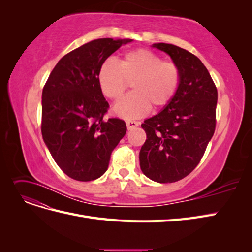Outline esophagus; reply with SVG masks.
Returning a JSON list of instances; mask_svg holds the SVG:
<instances>
[{
	"mask_svg": "<svg viewBox=\"0 0 252 252\" xmlns=\"http://www.w3.org/2000/svg\"><path fill=\"white\" fill-rule=\"evenodd\" d=\"M126 125H127L128 129H132V128H134L136 126H139L140 123H139V122H136V121H127L126 122Z\"/></svg>",
	"mask_w": 252,
	"mask_h": 252,
	"instance_id": "34e87169",
	"label": "esophagus"
}]
</instances>
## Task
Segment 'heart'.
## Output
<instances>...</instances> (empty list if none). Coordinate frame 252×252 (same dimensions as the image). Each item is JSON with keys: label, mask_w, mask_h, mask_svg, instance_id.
I'll list each match as a JSON object with an SVG mask.
<instances>
[{"label": "heart", "mask_w": 252, "mask_h": 252, "mask_svg": "<svg viewBox=\"0 0 252 252\" xmlns=\"http://www.w3.org/2000/svg\"><path fill=\"white\" fill-rule=\"evenodd\" d=\"M179 66L151 50L140 48L126 52L118 64L106 60L97 72L103 94L118 101L131 84L133 91L114 106L119 117L131 120L144 117L150 107L158 110L168 105L180 85Z\"/></svg>", "instance_id": "b5f03b06"}]
</instances>
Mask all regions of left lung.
Listing matches in <instances>:
<instances>
[{"instance_id": "8db88e82", "label": "left lung", "mask_w": 252, "mask_h": 252, "mask_svg": "<svg viewBox=\"0 0 252 252\" xmlns=\"http://www.w3.org/2000/svg\"><path fill=\"white\" fill-rule=\"evenodd\" d=\"M152 47L170 56L181 81L171 102L142 124L147 139L140 166L150 180L173 183L195 168L215 133L218 90L207 68L191 52L165 43Z\"/></svg>"}]
</instances>
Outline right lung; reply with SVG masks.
Segmentation results:
<instances>
[{"label": "right lung", "mask_w": 252, "mask_h": 252, "mask_svg": "<svg viewBox=\"0 0 252 252\" xmlns=\"http://www.w3.org/2000/svg\"><path fill=\"white\" fill-rule=\"evenodd\" d=\"M131 40L97 39L67 53L42 93L43 140L68 177L94 181L108 168L112 150L126 133L123 120H104L109 108L97 82L106 59Z\"/></svg>", "instance_id": "add662e5"}]
</instances>
